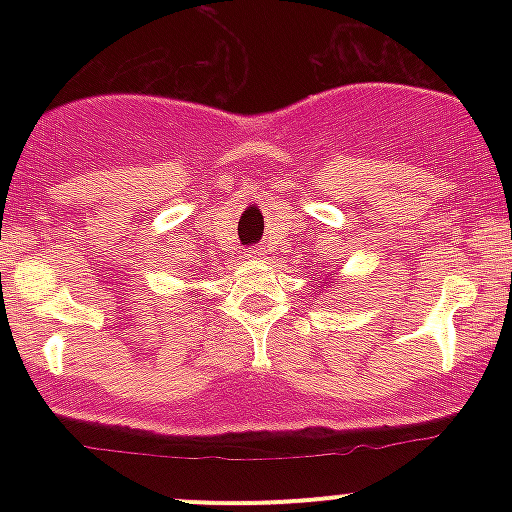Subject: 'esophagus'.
Instances as JSON below:
<instances>
[{"label":"esophagus","mask_w":512,"mask_h":512,"mask_svg":"<svg viewBox=\"0 0 512 512\" xmlns=\"http://www.w3.org/2000/svg\"><path fill=\"white\" fill-rule=\"evenodd\" d=\"M248 257L250 260H264V257H267V250H264L262 245H255V248L248 250Z\"/></svg>","instance_id":"obj_1"}]
</instances>
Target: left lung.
Wrapping results in <instances>:
<instances>
[{"label":"left lung","mask_w":512,"mask_h":512,"mask_svg":"<svg viewBox=\"0 0 512 512\" xmlns=\"http://www.w3.org/2000/svg\"><path fill=\"white\" fill-rule=\"evenodd\" d=\"M322 284H330V279H327V281H322ZM332 284H334V281H332Z\"/></svg>","instance_id":"1"}]
</instances>
